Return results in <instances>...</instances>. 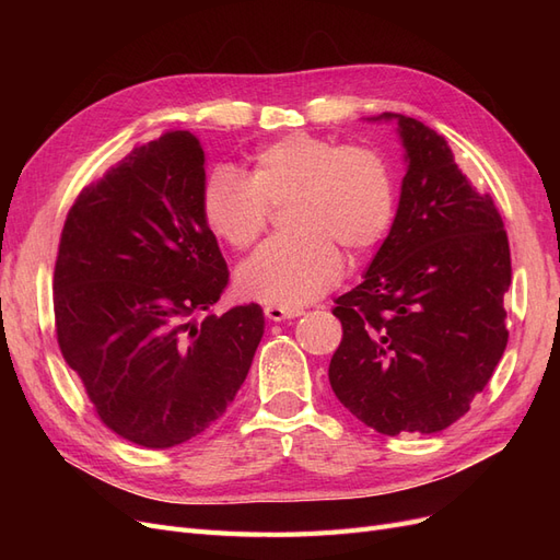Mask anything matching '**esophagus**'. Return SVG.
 Masks as SVG:
<instances>
[{
  "label": "esophagus",
  "instance_id": "esophagus-1",
  "mask_svg": "<svg viewBox=\"0 0 560 560\" xmlns=\"http://www.w3.org/2000/svg\"><path fill=\"white\" fill-rule=\"evenodd\" d=\"M264 313H266L268 319H273V322H282V319H292V317L303 315L301 308H292V306H266Z\"/></svg>",
  "mask_w": 560,
  "mask_h": 560
}]
</instances>
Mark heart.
<instances>
[{
    "label": "heart",
    "mask_w": 560,
    "mask_h": 560,
    "mask_svg": "<svg viewBox=\"0 0 560 560\" xmlns=\"http://www.w3.org/2000/svg\"><path fill=\"white\" fill-rule=\"evenodd\" d=\"M287 206L284 238L268 241L238 268L245 296L301 306L325 294L343 270L378 247L393 226L397 184L376 149L343 147L308 132L264 147L249 177L226 167L202 189V214L231 247H249L268 224V206Z\"/></svg>",
    "instance_id": "heart-1"
}]
</instances>
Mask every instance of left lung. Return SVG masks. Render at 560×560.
<instances>
[{
    "instance_id": "8db88e82",
    "label": "left lung",
    "mask_w": 560,
    "mask_h": 560,
    "mask_svg": "<svg viewBox=\"0 0 560 560\" xmlns=\"http://www.w3.org/2000/svg\"><path fill=\"white\" fill-rule=\"evenodd\" d=\"M369 121H397L406 175L362 284L334 301L343 338L329 383L376 432L432 434L469 411L506 348L510 241L442 135L404 114Z\"/></svg>"
}]
</instances>
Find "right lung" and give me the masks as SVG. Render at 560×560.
Listing matches in <instances>:
<instances>
[{
	"mask_svg": "<svg viewBox=\"0 0 560 560\" xmlns=\"http://www.w3.org/2000/svg\"><path fill=\"white\" fill-rule=\"evenodd\" d=\"M202 189L206 151L196 135L163 132L86 186L60 235V352L100 420L144 448H171L210 428L264 336L257 303L196 322L229 284Z\"/></svg>",
	"mask_w": 560,
	"mask_h": 560,
	"instance_id": "right-lung-1",
	"label": "right lung"
}]
</instances>
